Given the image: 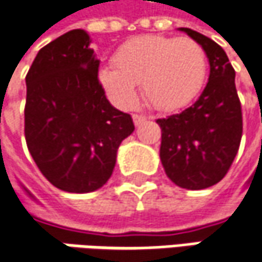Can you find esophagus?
I'll list each match as a JSON object with an SVG mask.
<instances>
[{"label": "esophagus", "mask_w": 262, "mask_h": 262, "mask_svg": "<svg viewBox=\"0 0 262 262\" xmlns=\"http://www.w3.org/2000/svg\"><path fill=\"white\" fill-rule=\"evenodd\" d=\"M145 120H146V117L142 116V114H133V121H135V124H136V126L142 124Z\"/></svg>", "instance_id": "esophagus-1"}]
</instances>
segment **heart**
I'll use <instances>...</instances> for the list:
<instances>
[{
	"label": "heart",
	"mask_w": 262,
	"mask_h": 262,
	"mask_svg": "<svg viewBox=\"0 0 262 262\" xmlns=\"http://www.w3.org/2000/svg\"><path fill=\"white\" fill-rule=\"evenodd\" d=\"M116 66H105L99 80L120 107L136 101V85L145 101L157 110L186 105L199 94L208 73V58L202 45L190 38L143 35L124 42Z\"/></svg>",
	"instance_id": "b5f03b06"
}]
</instances>
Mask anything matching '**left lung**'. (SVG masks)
Segmentation results:
<instances>
[{
	"instance_id": "obj_1",
	"label": "left lung",
	"mask_w": 262,
	"mask_h": 262,
	"mask_svg": "<svg viewBox=\"0 0 262 262\" xmlns=\"http://www.w3.org/2000/svg\"><path fill=\"white\" fill-rule=\"evenodd\" d=\"M202 45L210 77L201 97L179 114L158 119L160 158L167 177L183 189L198 190L227 174L242 139V107L234 85V69L219 43L182 28Z\"/></svg>"
}]
</instances>
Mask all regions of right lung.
<instances>
[{
	"label": "right lung",
	"mask_w": 262,
	"mask_h": 262,
	"mask_svg": "<svg viewBox=\"0 0 262 262\" xmlns=\"http://www.w3.org/2000/svg\"><path fill=\"white\" fill-rule=\"evenodd\" d=\"M89 43L85 30H70L40 48L26 74L29 152L50 183L72 193L104 186L135 130L130 114L105 97Z\"/></svg>",
	"instance_id": "1"
}]
</instances>
